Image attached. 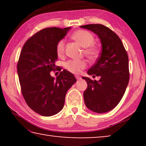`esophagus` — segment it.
Listing matches in <instances>:
<instances>
[{"label": "esophagus", "mask_w": 146, "mask_h": 146, "mask_svg": "<svg viewBox=\"0 0 146 146\" xmlns=\"http://www.w3.org/2000/svg\"><path fill=\"white\" fill-rule=\"evenodd\" d=\"M75 77H76V80H80V79H81L80 76H78V75H75Z\"/></svg>", "instance_id": "esophagus-1"}]
</instances>
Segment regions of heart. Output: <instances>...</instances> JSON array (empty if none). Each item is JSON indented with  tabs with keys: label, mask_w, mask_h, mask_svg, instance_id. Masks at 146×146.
<instances>
[{
	"label": "heart",
	"mask_w": 146,
	"mask_h": 146,
	"mask_svg": "<svg viewBox=\"0 0 146 146\" xmlns=\"http://www.w3.org/2000/svg\"><path fill=\"white\" fill-rule=\"evenodd\" d=\"M72 38L80 45L85 48V54L90 58H95L99 53L97 47L93 45L95 38L90 32L86 30H78L72 35ZM65 48V41L60 40L56 45V52L58 55H63ZM86 62L85 60H71L65 64V68L70 72L77 74L86 68Z\"/></svg>",
	"instance_id": "b5f03b06"
}]
</instances>
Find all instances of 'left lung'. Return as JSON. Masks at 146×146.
Listing matches in <instances>:
<instances>
[{
    "label": "left lung",
    "instance_id": "1",
    "mask_svg": "<svg viewBox=\"0 0 146 146\" xmlns=\"http://www.w3.org/2000/svg\"><path fill=\"white\" fill-rule=\"evenodd\" d=\"M80 27L97 35L102 45L97 62L88 71V75L99 76L100 80L82 76L88 84L83 94L85 104L93 112H108L120 102L129 83L127 54L118 36L108 27L102 24Z\"/></svg>",
    "mask_w": 146,
    "mask_h": 146
}]
</instances>
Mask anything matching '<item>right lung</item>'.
I'll list each match as a JSON object with an SVG mask.
<instances>
[{
    "label": "right lung",
    "instance_id": "obj_1",
    "mask_svg": "<svg viewBox=\"0 0 146 146\" xmlns=\"http://www.w3.org/2000/svg\"><path fill=\"white\" fill-rule=\"evenodd\" d=\"M71 28L42 29L26 41L19 56L17 73L24 100L32 110L44 117L62 110L67 91L76 81L66 70L56 79L50 74L58 58L56 45Z\"/></svg>",
    "mask_w": 146,
    "mask_h": 146
}]
</instances>
